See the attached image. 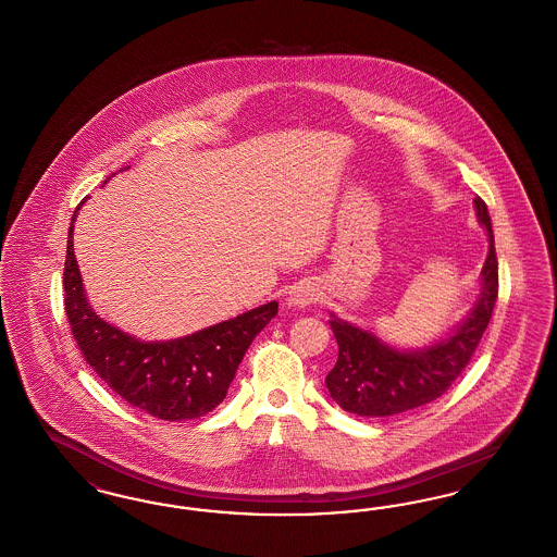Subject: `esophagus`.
<instances>
[{
	"label": "esophagus",
	"mask_w": 557,
	"mask_h": 557,
	"mask_svg": "<svg viewBox=\"0 0 557 557\" xmlns=\"http://www.w3.org/2000/svg\"><path fill=\"white\" fill-rule=\"evenodd\" d=\"M319 300V288L312 282H300L294 288L289 289L288 305L296 309H305L311 307Z\"/></svg>",
	"instance_id": "esophagus-1"
}]
</instances>
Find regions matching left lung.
Returning a JSON list of instances; mask_svg holds the SVG:
<instances>
[{"label": "left lung", "instance_id": "left-lung-1", "mask_svg": "<svg viewBox=\"0 0 557 557\" xmlns=\"http://www.w3.org/2000/svg\"><path fill=\"white\" fill-rule=\"evenodd\" d=\"M474 211L490 236V255L481 271V296L467 319L440 342L421 350H398L377 335L332 314L337 362L325 385L346 412L358 417H394L444 396L465 371L490 325L497 300V257L490 211L481 197Z\"/></svg>", "mask_w": 557, "mask_h": 557}]
</instances>
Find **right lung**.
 <instances>
[{
    "label": "right lung",
    "mask_w": 557,
    "mask_h": 557,
    "mask_svg": "<svg viewBox=\"0 0 557 557\" xmlns=\"http://www.w3.org/2000/svg\"><path fill=\"white\" fill-rule=\"evenodd\" d=\"M81 205L67 230L64 307L83 357L122 400L161 421H190L211 412L225 398L255 335L277 314V302L184 337L140 342L90 309L72 245Z\"/></svg>",
    "instance_id": "1"
}]
</instances>
